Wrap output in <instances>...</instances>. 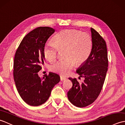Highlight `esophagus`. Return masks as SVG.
I'll return each mask as SVG.
<instances>
[{
    "instance_id": "34e87169",
    "label": "esophagus",
    "mask_w": 125,
    "mask_h": 125,
    "mask_svg": "<svg viewBox=\"0 0 125 125\" xmlns=\"http://www.w3.org/2000/svg\"><path fill=\"white\" fill-rule=\"evenodd\" d=\"M66 79L65 77H63V76H60V79L61 81H64L65 79Z\"/></svg>"
}]
</instances>
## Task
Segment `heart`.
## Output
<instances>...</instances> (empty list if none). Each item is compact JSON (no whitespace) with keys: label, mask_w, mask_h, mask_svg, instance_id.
<instances>
[{"label":"heart","mask_w":125,"mask_h":125,"mask_svg":"<svg viewBox=\"0 0 125 125\" xmlns=\"http://www.w3.org/2000/svg\"><path fill=\"white\" fill-rule=\"evenodd\" d=\"M54 42H47L43 48V54L47 59L54 62L64 50V59L59 60L50 67L55 73L66 76L75 64L81 65L86 62L91 54L92 39L89 34L81 31L67 30L54 36Z\"/></svg>","instance_id":"heart-1"}]
</instances>
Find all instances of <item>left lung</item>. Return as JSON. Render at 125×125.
<instances>
[{"instance_id":"left-lung-1","label":"left lung","mask_w":125,"mask_h":125,"mask_svg":"<svg viewBox=\"0 0 125 125\" xmlns=\"http://www.w3.org/2000/svg\"><path fill=\"white\" fill-rule=\"evenodd\" d=\"M92 48L91 54L76 71L82 83L76 78H69L73 86L68 92L69 100L78 107H86L94 103L102 91L108 69L107 50L106 42L100 34L91 28ZM79 77V78H80Z\"/></svg>"}]
</instances>
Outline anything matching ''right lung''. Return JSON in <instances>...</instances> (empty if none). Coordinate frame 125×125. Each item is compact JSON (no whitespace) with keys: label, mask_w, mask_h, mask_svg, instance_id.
<instances>
[{"label":"right lung","mask_w":125,"mask_h":125,"mask_svg":"<svg viewBox=\"0 0 125 125\" xmlns=\"http://www.w3.org/2000/svg\"><path fill=\"white\" fill-rule=\"evenodd\" d=\"M55 31L49 27L34 29L23 38L15 52L13 76L16 87L23 100L31 106L44 104L60 81L55 73L50 72L42 78L38 75L44 64V46Z\"/></svg>","instance_id":"1"}]
</instances>
